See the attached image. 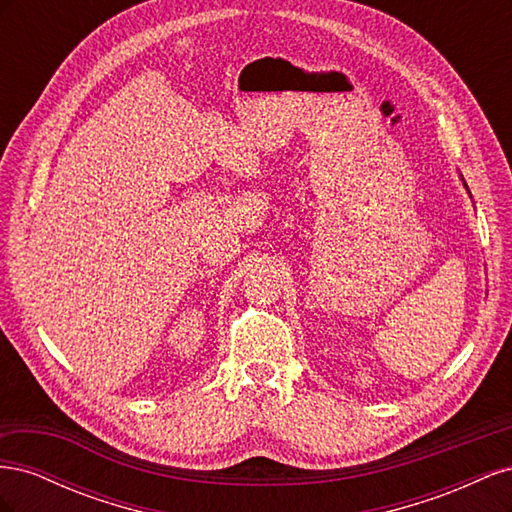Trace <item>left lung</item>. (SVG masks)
I'll return each instance as SVG.
<instances>
[{"label": "left lung", "instance_id": "obj_1", "mask_svg": "<svg viewBox=\"0 0 512 512\" xmlns=\"http://www.w3.org/2000/svg\"><path fill=\"white\" fill-rule=\"evenodd\" d=\"M463 185H466V181H463ZM466 188H468V185H466Z\"/></svg>", "mask_w": 512, "mask_h": 512}]
</instances>
